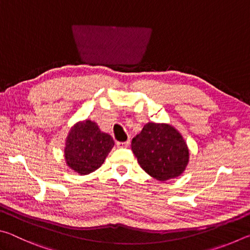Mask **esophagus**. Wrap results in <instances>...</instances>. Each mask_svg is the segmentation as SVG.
Wrapping results in <instances>:
<instances>
[{
  "label": "esophagus",
  "instance_id": "obj_1",
  "mask_svg": "<svg viewBox=\"0 0 250 250\" xmlns=\"http://www.w3.org/2000/svg\"><path fill=\"white\" fill-rule=\"evenodd\" d=\"M117 146L118 147H126L130 146V140L125 141V142H117Z\"/></svg>",
  "mask_w": 250,
  "mask_h": 250
}]
</instances>
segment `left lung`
<instances>
[{"mask_svg":"<svg viewBox=\"0 0 250 250\" xmlns=\"http://www.w3.org/2000/svg\"><path fill=\"white\" fill-rule=\"evenodd\" d=\"M131 149L143 170L159 181L180 176L189 159L183 137L167 124H146L132 139Z\"/></svg>","mask_w":250,"mask_h":250,"instance_id":"1","label":"left lung"}]
</instances>
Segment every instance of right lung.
Instances as JSON below:
<instances>
[{"mask_svg":"<svg viewBox=\"0 0 250 250\" xmlns=\"http://www.w3.org/2000/svg\"><path fill=\"white\" fill-rule=\"evenodd\" d=\"M113 146L111 135L100 131L96 122L79 121L66 138L67 166L80 175L89 174L103 166Z\"/></svg>","mask_w":250,"mask_h":250,"instance_id":"right-lung-1","label":"right lung"}]
</instances>
